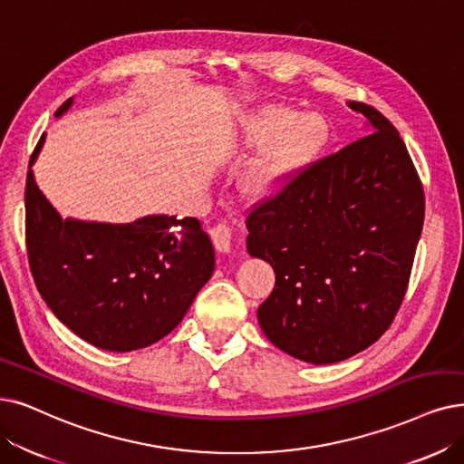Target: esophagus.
<instances>
[{"mask_svg": "<svg viewBox=\"0 0 464 464\" xmlns=\"http://www.w3.org/2000/svg\"><path fill=\"white\" fill-rule=\"evenodd\" d=\"M211 234V242L215 246L217 251L220 253H228L230 251V244H232V234L230 228L227 225H217L209 230Z\"/></svg>", "mask_w": 464, "mask_h": 464, "instance_id": "obj_1", "label": "esophagus"}]
</instances>
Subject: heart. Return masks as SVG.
<instances>
[{
  "mask_svg": "<svg viewBox=\"0 0 464 464\" xmlns=\"http://www.w3.org/2000/svg\"><path fill=\"white\" fill-rule=\"evenodd\" d=\"M236 142L244 150H263L244 175L246 192L255 199H274L322 156L329 125L318 114H296L282 104H265L239 121Z\"/></svg>",
  "mask_w": 464,
  "mask_h": 464,
  "instance_id": "b5f03b06",
  "label": "heart"
}]
</instances>
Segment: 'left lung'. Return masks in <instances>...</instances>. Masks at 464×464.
Segmentation results:
<instances>
[{"label":"left lung","instance_id":"8db88e82","mask_svg":"<svg viewBox=\"0 0 464 464\" xmlns=\"http://www.w3.org/2000/svg\"><path fill=\"white\" fill-rule=\"evenodd\" d=\"M369 135L344 146L247 217V251L276 285L256 318L289 356L325 365L372 346L410 284L424 192L410 152L379 110L348 102Z\"/></svg>","mask_w":464,"mask_h":464}]
</instances>
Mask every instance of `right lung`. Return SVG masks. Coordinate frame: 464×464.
Instances as JSON below:
<instances>
[{
  "mask_svg": "<svg viewBox=\"0 0 464 464\" xmlns=\"http://www.w3.org/2000/svg\"><path fill=\"white\" fill-rule=\"evenodd\" d=\"M70 106L72 99L54 116ZM24 208L35 287L54 316L97 348L131 352L169 335L213 276L211 239L194 217L150 215L127 225L64 220L32 169Z\"/></svg>",
  "mask_w": 464,
  "mask_h": 464,
  "instance_id": "add662e5",
  "label": "right lung"
}]
</instances>
